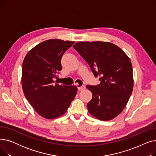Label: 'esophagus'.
Listing matches in <instances>:
<instances>
[{
  "instance_id": "obj_1",
  "label": "esophagus",
  "mask_w": 156,
  "mask_h": 156,
  "mask_svg": "<svg viewBox=\"0 0 156 156\" xmlns=\"http://www.w3.org/2000/svg\"><path fill=\"white\" fill-rule=\"evenodd\" d=\"M85 85H83V86H81V87H78V90L79 91H82V90H85Z\"/></svg>"
}]
</instances>
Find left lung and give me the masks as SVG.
Returning <instances> with one entry per match:
<instances>
[{"instance_id":"obj_1","label":"left lung","mask_w":156,"mask_h":156,"mask_svg":"<svg viewBox=\"0 0 156 156\" xmlns=\"http://www.w3.org/2000/svg\"><path fill=\"white\" fill-rule=\"evenodd\" d=\"M73 48L101 81L97 85H87L93 95L87 104L89 112L102 121L112 119L125 109L133 91V69L129 57L109 42H80Z\"/></svg>"}]
</instances>
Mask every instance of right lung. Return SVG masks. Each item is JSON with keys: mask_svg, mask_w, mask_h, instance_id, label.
I'll return each mask as SVG.
<instances>
[{"mask_svg": "<svg viewBox=\"0 0 156 156\" xmlns=\"http://www.w3.org/2000/svg\"><path fill=\"white\" fill-rule=\"evenodd\" d=\"M75 42L51 39L38 44L25 56L22 66V87L34 109L46 119L59 117L75 99L77 87L55 83L61 71V58Z\"/></svg>", "mask_w": 156, "mask_h": 156, "instance_id": "right-lung-1", "label": "right lung"}]
</instances>
